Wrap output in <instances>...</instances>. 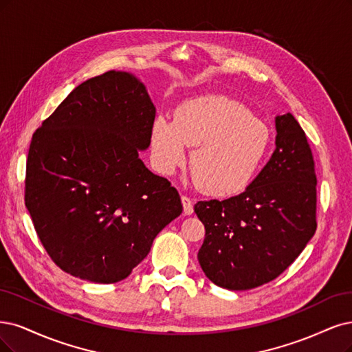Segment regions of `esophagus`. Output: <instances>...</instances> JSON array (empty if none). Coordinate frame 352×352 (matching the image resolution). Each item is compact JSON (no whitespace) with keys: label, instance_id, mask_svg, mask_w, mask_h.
Instances as JSON below:
<instances>
[{"label":"esophagus","instance_id":"1","mask_svg":"<svg viewBox=\"0 0 352 352\" xmlns=\"http://www.w3.org/2000/svg\"><path fill=\"white\" fill-rule=\"evenodd\" d=\"M182 205H184V214L190 215L193 212V202L186 195H182Z\"/></svg>","mask_w":352,"mask_h":352}]
</instances>
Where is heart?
<instances>
[{
    "mask_svg": "<svg viewBox=\"0 0 352 352\" xmlns=\"http://www.w3.org/2000/svg\"><path fill=\"white\" fill-rule=\"evenodd\" d=\"M270 131L249 109L224 96H199L180 103L175 119L157 116L151 154L163 173H173L192 153L190 167L201 189L233 197L256 177L270 150Z\"/></svg>",
    "mask_w": 352,
    "mask_h": 352,
    "instance_id": "obj_1",
    "label": "heart"
}]
</instances>
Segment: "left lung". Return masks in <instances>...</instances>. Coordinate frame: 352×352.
Wrapping results in <instances>:
<instances>
[{"instance_id":"8db88e82","label":"left lung","mask_w":352,"mask_h":352,"mask_svg":"<svg viewBox=\"0 0 352 352\" xmlns=\"http://www.w3.org/2000/svg\"><path fill=\"white\" fill-rule=\"evenodd\" d=\"M275 150L237 197L199 201L205 227L198 252L215 285L243 292L292 265L316 232V173L305 131L292 113L275 116Z\"/></svg>"}]
</instances>
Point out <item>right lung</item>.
Masks as SVG:
<instances>
[{
    "label": "right lung",
    "instance_id": "right-lung-1",
    "mask_svg": "<svg viewBox=\"0 0 352 352\" xmlns=\"http://www.w3.org/2000/svg\"><path fill=\"white\" fill-rule=\"evenodd\" d=\"M155 107L131 72L81 82L34 132L26 207L60 270L90 283L122 281L182 214L177 190L150 172Z\"/></svg>",
    "mask_w": 352,
    "mask_h": 352
}]
</instances>
